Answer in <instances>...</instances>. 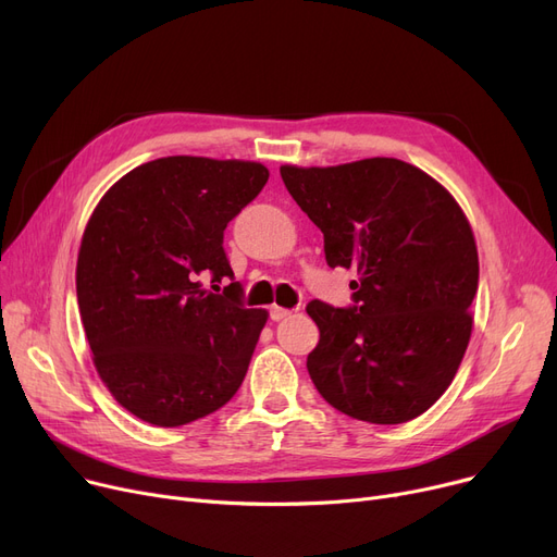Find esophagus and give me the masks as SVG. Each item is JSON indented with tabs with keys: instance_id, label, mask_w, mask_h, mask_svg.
<instances>
[{
	"instance_id": "obj_1",
	"label": "esophagus",
	"mask_w": 557,
	"mask_h": 557,
	"mask_svg": "<svg viewBox=\"0 0 557 557\" xmlns=\"http://www.w3.org/2000/svg\"><path fill=\"white\" fill-rule=\"evenodd\" d=\"M290 315V309H284V307H271V320H275V323H280V320L288 318Z\"/></svg>"
}]
</instances>
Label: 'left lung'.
Returning a JSON list of instances; mask_svg holds the SVG:
<instances>
[{"label": "left lung", "instance_id": "obj_1", "mask_svg": "<svg viewBox=\"0 0 557 557\" xmlns=\"http://www.w3.org/2000/svg\"><path fill=\"white\" fill-rule=\"evenodd\" d=\"M300 210L325 237L332 269H355V307L307 305L320 341L307 357L336 411L401 424L454 382L472 336L479 252L456 198L395 158L280 166Z\"/></svg>", "mask_w": 557, "mask_h": 557}]
</instances>
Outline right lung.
Instances as JSON below:
<instances>
[{
    "mask_svg": "<svg viewBox=\"0 0 557 557\" xmlns=\"http://www.w3.org/2000/svg\"><path fill=\"white\" fill-rule=\"evenodd\" d=\"M269 181L246 160L171 156L128 171L99 200L76 261L92 361L135 418L183 426L239 391L267 309L242 305L223 230ZM216 286V284H214Z\"/></svg>",
    "mask_w": 557,
    "mask_h": 557,
    "instance_id": "right-lung-1",
    "label": "right lung"
}]
</instances>
